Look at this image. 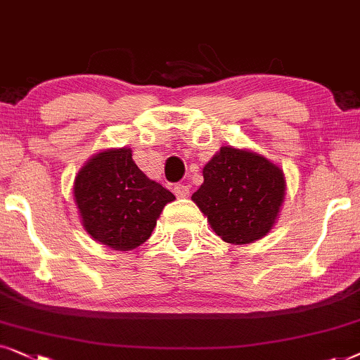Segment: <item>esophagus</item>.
Masks as SVG:
<instances>
[{
    "instance_id": "obj_1",
    "label": "esophagus",
    "mask_w": 360,
    "mask_h": 360,
    "mask_svg": "<svg viewBox=\"0 0 360 360\" xmlns=\"http://www.w3.org/2000/svg\"><path fill=\"white\" fill-rule=\"evenodd\" d=\"M172 191H174L176 198H188L189 195V186H186V184H176Z\"/></svg>"
}]
</instances>
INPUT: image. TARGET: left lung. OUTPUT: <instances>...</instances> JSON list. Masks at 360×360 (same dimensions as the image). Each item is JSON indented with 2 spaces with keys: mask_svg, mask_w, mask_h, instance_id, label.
Segmentation results:
<instances>
[{
  "mask_svg": "<svg viewBox=\"0 0 360 360\" xmlns=\"http://www.w3.org/2000/svg\"><path fill=\"white\" fill-rule=\"evenodd\" d=\"M193 200L227 243H252L266 236L285 198L280 167L255 153L224 146L204 171Z\"/></svg>",
  "mask_w": 360,
  "mask_h": 360,
  "instance_id": "1",
  "label": "left lung"
}]
</instances>
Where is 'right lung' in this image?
Masks as SVG:
<instances>
[{
	"mask_svg": "<svg viewBox=\"0 0 360 360\" xmlns=\"http://www.w3.org/2000/svg\"><path fill=\"white\" fill-rule=\"evenodd\" d=\"M80 217L95 240L113 250H133L150 238L169 191L140 171L130 148L98 153L75 177Z\"/></svg>",
	"mask_w": 360,
	"mask_h": 360,
	"instance_id": "1",
	"label": "right lung"
}]
</instances>
